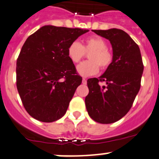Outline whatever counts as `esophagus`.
<instances>
[{"label": "esophagus", "instance_id": "esophagus-1", "mask_svg": "<svg viewBox=\"0 0 159 159\" xmlns=\"http://www.w3.org/2000/svg\"><path fill=\"white\" fill-rule=\"evenodd\" d=\"M82 84H87V80L86 79H83V80H82Z\"/></svg>", "mask_w": 159, "mask_h": 159}]
</instances>
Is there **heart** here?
I'll return each mask as SVG.
<instances>
[{"label": "heart", "mask_w": 159, "mask_h": 159, "mask_svg": "<svg viewBox=\"0 0 159 159\" xmlns=\"http://www.w3.org/2000/svg\"><path fill=\"white\" fill-rule=\"evenodd\" d=\"M86 52H91L88 55L89 61H85L77 67V72L84 77L97 74L99 67L106 69L113 60V55L107 48L106 41L97 36L87 38L83 45L78 41L72 42L67 48V56L75 64L80 62Z\"/></svg>", "instance_id": "b5f03b06"}]
</instances>
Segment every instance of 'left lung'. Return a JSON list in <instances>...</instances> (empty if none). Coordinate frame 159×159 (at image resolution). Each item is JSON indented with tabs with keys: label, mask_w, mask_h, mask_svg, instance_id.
I'll list each match as a JSON object with an SVG mask.
<instances>
[{
	"label": "left lung",
	"mask_w": 159,
	"mask_h": 159,
	"mask_svg": "<svg viewBox=\"0 0 159 159\" xmlns=\"http://www.w3.org/2000/svg\"><path fill=\"white\" fill-rule=\"evenodd\" d=\"M92 31L110 41L113 60L101 76L88 80L89 93L85 104L94 121L108 124L122 119L132 107L141 86L143 60L138 44L124 31ZM99 82L106 85L101 87Z\"/></svg>",
	"instance_id": "1"
}]
</instances>
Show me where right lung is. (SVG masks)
Listing matches in <instances>:
<instances>
[{
  "label": "right lung",
  "mask_w": 159,
  "mask_h": 159,
  "mask_svg": "<svg viewBox=\"0 0 159 159\" xmlns=\"http://www.w3.org/2000/svg\"><path fill=\"white\" fill-rule=\"evenodd\" d=\"M88 31L44 25L27 38L16 61V88L32 118L52 123L65 115L82 83L67 48Z\"/></svg>",
  "instance_id": "1"
}]
</instances>
